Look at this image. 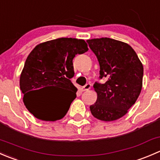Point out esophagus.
Wrapping results in <instances>:
<instances>
[{
	"label": "esophagus",
	"instance_id": "obj_1",
	"mask_svg": "<svg viewBox=\"0 0 160 160\" xmlns=\"http://www.w3.org/2000/svg\"><path fill=\"white\" fill-rule=\"evenodd\" d=\"M90 88H91V84H90V83H87L85 86H83V88H82V90H83V91H86V90L90 89Z\"/></svg>",
	"mask_w": 160,
	"mask_h": 160
}]
</instances>
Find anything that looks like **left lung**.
<instances>
[{
  "mask_svg": "<svg viewBox=\"0 0 160 160\" xmlns=\"http://www.w3.org/2000/svg\"><path fill=\"white\" fill-rule=\"evenodd\" d=\"M87 42L99 62L100 79L107 78L104 83L93 84L98 99L90 106L91 114L104 122L117 120L128 112L141 93L142 64L127 43L110 38Z\"/></svg>",
  "mask_w": 160,
  "mask_h": 160,
  "instance_id": "1",
  "label": "left lung"
}]
</instances>
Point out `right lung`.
I'll list each match as a JSON object with an SVG mask.
<instances>
[{"label": "right lung", "mask_w": 160, "mask_h": 160, "mask_svg": "<svg viewBox=\"0 0 160 160\" xmlns=\"http://www.w3.org/2000/svg\"><path fill=\"white\" fill-rule=\"evenodd\" d=\"M88 50L84 40L59 38L41 43L31 52L21 74L20 88L25 107L35 118L54 122L66 115L77 97V89L70 80L74 76L72 59ZM44 88L54 90L42 95ZM64 91L71 94L67 97Z\"/></svg>", "instance_id": "obj_1"}]
</instances>
